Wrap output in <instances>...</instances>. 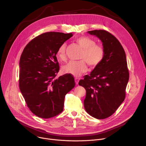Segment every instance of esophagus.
Returning <instances> with one entry per match:
<instances>
[{"label":"esophagus","instance_id":"obj_1","mask_svg":"<svg viewBox=\"0 0 146 146\" xmlns=\"http://www.w3.org/2000/svg\"><path fill=\"white\" fill-rule=\"evenodd\" d=\"M78 81H79V78H78L76 77V78H75V82H76V84L77 85L78 84Z\"/></svg>","mask_w":146,"mask_h":146}]
</instances>
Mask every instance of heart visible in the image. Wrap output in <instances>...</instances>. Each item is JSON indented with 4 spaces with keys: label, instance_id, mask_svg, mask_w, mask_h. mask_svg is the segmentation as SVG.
I'll use <instances>...</instances> for the list:
<instances>
[{
    "label": "heart",
    "instance_id": "heart-1",
    "mask_svg": "<svg viewBox=\"0 0 146 146\" xmlns=\"http://www.w3.org/2000/svg\"><path fill=\"white\" fill-rule=\"evenodd\" d=\"M76 42L83 49L78 61H70L64 66L65 73H70L75 76H78L87 72V64L90 67L95 68L98 66L103 60L105 55L103 47L96 44V41L88 36H81L76 40ZM66 44L62 43L58 48L56 55L61 61H65Z\"/></svg>",
    "mask_w": 146,
    "mask_h": 146
}]
</instances>
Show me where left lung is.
Listing matches in <instances>:
<instances>
[{
    "instance_id": "8db88e82",
    "label": "left lung",
    "mask_w": 146,
    "mask_h": 146,
    "mask_svg": "<svg viewBox=\"0 0 146 146\" xmlns=\"http://www.w3.org/2000/svg\"><path fill=\"white\" fill-rule=\"evenodd\" d=\"M97 36L105 51L101 63L80 80L86 90L84 105L86 111L97 119L113 114L126 95L129 74L126 55L118 40L105 30L88 31Z\"/></svg>"
}]
</instances>
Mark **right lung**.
Instances as JSON below:
<instances>
[{
	"instance_id": "add662e5",
	"label": "right lung",
	"mask_w": 146,
	"mask_h": 146,
	"mask_svg": "<svg viewBox=\"0 0 146 146\" xmlns=\"http://www.w3.org/2000/svg\"><path fill=\"white\" fill-rule=\"evenodd\" d=\"M72 33L50 32L32 39L19 60V86L28 108L42 118L54 117L63 111L65 95L75 86L71 74L56 77L59 47Z\"/></svg>"
}]
</instances>
